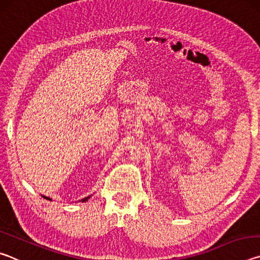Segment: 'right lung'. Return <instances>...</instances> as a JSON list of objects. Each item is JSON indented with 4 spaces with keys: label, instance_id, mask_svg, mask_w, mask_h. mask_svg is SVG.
<instances>
[{
    "label": "right lung",
    "instance_id": "right-lung-1",
    "mask_svg": "<svg viewBox=\"0 0 260 260\" xmlns=\"http://www.w3.org/2000/svg\"><path fill=\"white\" fill-rule=\"evenodd\" d=\"M42 197H43V199H46V200H49V201H51L50 197H47V196H43V195H42ZM89 199H90V196H88V197H85V199H82L80 202H82V203H83V202H86V201H88Z\"/></svg>",
    "mask_w": 260,
    "mask_h": 260
}]
</instances>
